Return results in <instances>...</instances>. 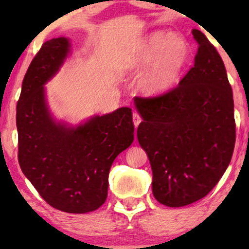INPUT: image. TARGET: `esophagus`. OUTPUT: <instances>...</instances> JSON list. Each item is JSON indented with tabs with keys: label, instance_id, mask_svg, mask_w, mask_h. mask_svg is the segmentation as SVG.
Instances as JSON below:
<instances>
[{
	"label": "esophagus",
	"instance_id": "esophagus-1",
	"mask_svg": "<svg viewBox=\"0 0 249 249\" xmlns=\"http://www.w3.org/2000/svg\"><path fill=\"white\" fill-rule=\"evenodd\" d=\"M132 120H134V124H135V127L137 128V127H138V124H141V122H142V117H141V114L137 113V112H134V114H132Z\"/></svg>",
	"mask_w": 249,
	"mask_h": 249
}]
</instances>
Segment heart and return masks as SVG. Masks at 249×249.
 I'll list each match as a JSON object with an SVG mask.
<instances>
[{"instance_id":"obj_1","label":"heart","mask_w":249,"mask_h":249,"mask_svg":"<svg viewBox=\"0 0 249 249\" xmlns=\"http://www.w3.org/2000/svg\"><path fill=\"white\" fill-rule=\"evenodd\" d=\"M189 53V45L182 36L155 32L135 51L128 68L141 71L151 66L142 78L141 87L145 94L160 95L175 86Z\"/></svg>"}]
</instances>
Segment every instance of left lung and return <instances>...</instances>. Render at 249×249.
Segmentation results:
<instances>
[{
  "label": "left lung",
  "instance_id": "8db88e82",
  "mask_svg": "<svg viewBox=\"0 0 249 249\" xmlns=\"http://www.w3.org/2000/svg\"><path fill=\"white\" fill-rule=\"evenodd\" d=\"M195 63L173 89L135 97L142 121L138 142L152 166L153 195L181 207L205 197L219 182L236 142L232 89L215 47L199 30Z\"/></svg>",
  "mask_w": 249,
  "mask_h": 249
}]
</instances>
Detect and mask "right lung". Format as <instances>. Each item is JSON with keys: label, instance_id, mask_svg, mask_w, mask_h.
<instances>
[{"label": "right lung", "instance_id": "right-lung-1", "mask_svg": "<svg viewBox=\"0 0 249 249\" xmlns=\"http://www.w3.org/2000/svg\"><path fill=\"white\" fill-rule=\"evenodd\" d=\"M70 51L64 37L47 40L27 70L17 104L20 168L47 204L67 213H87L107 196L114 159L134 142L131 108L96 115L77 127L55 122L44 85Z\"/></svg>", "mask_w": 249, "mask_h": 249}]
</instances>
